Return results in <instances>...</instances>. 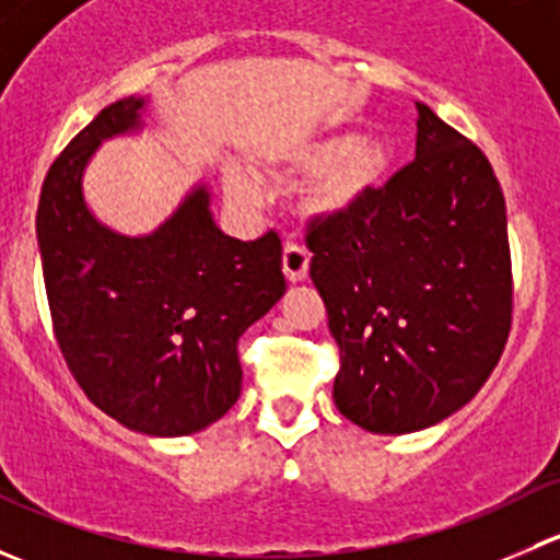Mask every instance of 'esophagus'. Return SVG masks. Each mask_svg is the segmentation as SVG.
Listing matches in <instances>:
<instances>
[{
	"label": "esophagus",
	"instance_id": "obj_1",
	"mask_svg": "<svg viewBox=\"0 0 560 560\" xmlns=\"http://www.w3.org/2000/svg\"><path fill=\"white\" fill-rule=\"evenodd\" d=\"M281 265H284V276L290 281H303L308 273V252L301 244L287 241L284 254H281Z\"/></svg>",
	"mask_w": 560,
	"mask_h": 560
}]
</instances>
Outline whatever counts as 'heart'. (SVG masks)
Masks as SVG:
<instances>
[{
	"label": "heart",
	"mask_w": 560,
	"mask_h": 560,
	"mask_svg": "<svg viewBox=\"0 0 560 560\" xmlns=\"http://www.w3.org/2000/svg\"><path fill=\"white\" fill-rule=\"evenodd\" d=\"M387 165V149L380 140L349 143V138H332L292 154V167L298 171H322L308 195V208L327 217L352 213L354 208L363 206L385 180ZM224 186L241 206H254L259 200L257 180L238 167L224 173Z\"/></svg>",
	"instance_id": "obj_1"
}]
</instances>
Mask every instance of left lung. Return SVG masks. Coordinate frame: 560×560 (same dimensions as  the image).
Wrapping results in <instances>:
<instances>
[{
    "mask_svg": "<svg viewBox=\"0 0 560 560\" xmlns=\"http://www.w3.org/2000/svg\"><path fill=\"white\" fill-rule=\"evenodd\" d=\"M417 156L352 213L306 228L341 369L338 411L411 433L466 406L512 327L506 206L488 156L417 103Z\"/></svg>",
    "mask_w": 560,
    "mask_h": 560,
    "instance_id": "left-lung-1",
    "label": "left lung"
}]
</instances>
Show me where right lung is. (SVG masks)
<instances>
[{"label": "right lung", "mask_w": 560, "mask_h": 560, "mask_svg": "<svg viewBox=\"0 0 560 560\" xmlns=\"http://www.w3.org/2000/svg\"><path fill=\"white\" fill-rule=\"evenodd\" d=\"M140 107L107 105L56 156L37 244L56 343L86 398L138 433L186 436L238 400V338L287 290L281 238L224 235L202 186L156 233L103 228L83 202V167L100 140L140 127Z\"/></svg>", "instance_id": "1"}]
</instances>
